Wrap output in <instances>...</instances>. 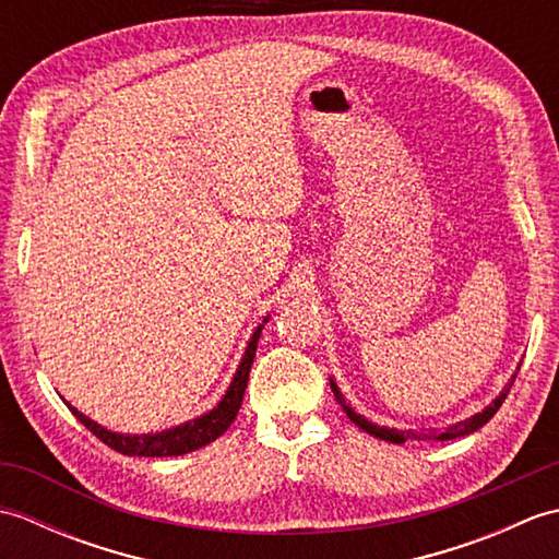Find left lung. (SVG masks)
Wrapping results in <instances>:
<instances>
[{"label": "left lung", "instance_id": "left-lung-1", "mask_svg": "<svg viewBox=\"0 0 559 559\" xmlns=\"http://www.w3.org/2000/svg\"><path fill=\"white\" fill-rule=\"evenodd\" d=\"M516 377V374H514ZM512 384H514V379L512 382H509V386L502 391L500 396H497L488 408H485L483 413H478V415H473V418H468V420H463V423H456V425H451V427H447L444 432H435V435H427V432H401V430H394V427H379V425H374V423H370V420H365L362 415H358L355 413L348 403H346V399H343V394L338 391V386L331 382V391H334V396H336V401L341 403V408L348 413V418L360 427V430H365L367 435H372V437H379V439H384V442H394V444H401V442H406V439H420V437H435V439H456V437H466V435H471V432H476V430H480V427L488 423L492 415L500 411V406H502V401L507 399V394H509V389H512Z\"/></svg>", "mask_w": 559, "mask_h": 559}]
</instances>
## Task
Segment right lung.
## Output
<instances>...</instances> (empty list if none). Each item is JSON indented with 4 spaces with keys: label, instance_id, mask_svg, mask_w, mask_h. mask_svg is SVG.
Returning <instances> with one entry per match:
<instances>
[{
    "label": "right lung",
    "instance_id": "right-lung-1",
    "mask_svg": "<svg viewBox=\"0 0 559 559\" xmlns=\"http://www.w3.org/2000/svg\"><path fill=\"white\" fill-rule=\"evenodd\" d=\"M261 329H264V324L257 326L254 336L249 341V346L242 355V362L233 377V384L228 391H225L223 401L211 413L201 415V418L192 423H185L180 427H173V430L156 432V435H117V432L105 430V427L93 423L91 418H86V415L79 413L71 403H67V406L81 420V425H86L88 430L100 439V442H105L115 451H120L124 456H180V454H187V451L201 449L228 430L237 411H240Z\"/></svg>",
    "mask_w": 559,
    "mask_h": 559
}]
</instances>
